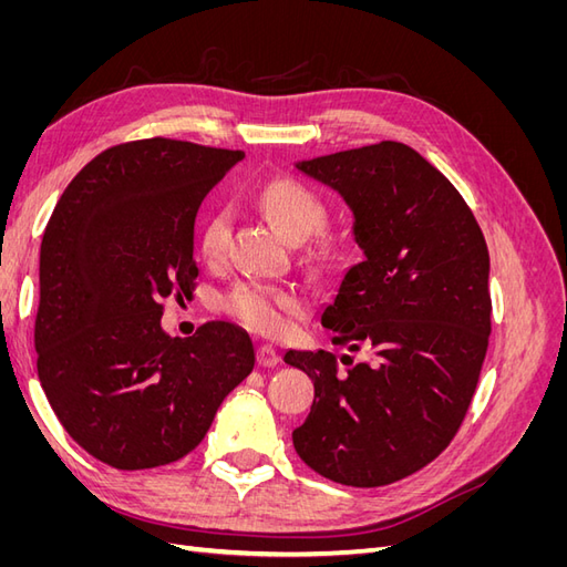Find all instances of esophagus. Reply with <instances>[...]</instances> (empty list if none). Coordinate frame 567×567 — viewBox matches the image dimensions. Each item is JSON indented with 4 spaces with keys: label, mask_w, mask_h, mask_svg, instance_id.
I'll return each mask as SVG.
<instances>
[{
    "label": "esophagus",
    "mask_w": 567,
    "mask_h": 567,
    "mask_svg": "<svg viewBox=\"0 0 567 567\" xmlns=\"http://www.w3.org/2000/svg\"><path fill=\"white\" fill-rule=\"evenodd\" d=\"M257 364L260 367H277L279 364V354L271 346H260L257 348Z\"/></svg>",
    "instance_id": "34e87169"
}]
</instances>
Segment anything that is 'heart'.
<instances>
[{"label":"heart","mask_w":567,"mask_h":567,"mask_svg":"<svg viewBox=\"0 0 567 567\" xmlns=\"http://www.w3.org/2000/svg\"><path fill=\"white\" fill-rule=\"evenodd\" d=\"M260 208L286 238L302 244L315 236L326 221L323 200L296 179H277L265 184L255 196ZM231 234V215L219 208L205 217L198 246L205 260H219L227 250ZM227 312L234 315L248 329L262 336H281L288 331L290 319L305 307V298L298 290L269 286L260 281L238 284L225 298Z\"/></svg>","instance_id":"obj_1"}]
</instances>
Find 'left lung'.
I'll return each mask as SVG.
<instances>
[{
    "label": "left lung",
    "mask_w": 567,
    "mask_h": 567,
    "mask_svg": "<svg viewBox=\"0 0 567 567\" xmlns=\"http://www.w3.org/2000/svg\"><path fill=\"white\" fill-rule=\"evenodd\" d=\"M293 165L348 205L364 255L342 274L321 326L348 350L373 352L346 373L331 352L284 354L315 383L296 452L333 483L390 485L447 447L473 400L492 329L485 236L452 182L404 144Z\"/></svg>",
    "instance_id": "8db88e82"
}]
</instances>
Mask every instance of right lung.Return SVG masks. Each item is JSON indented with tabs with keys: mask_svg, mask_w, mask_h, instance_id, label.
Instances as JSON below:
<instances>
[{
	"mask_svg": "<svg viewBox=\"0 0 567 567\" xmlns=\"http://www.w3.org/2000/svg\"><path fill=\"white\" fill-rule=\"evenodd\" d=\"M241 158L161 136L120 144L84 165L51 213L40 383L65 433L113 468H156L192 452L255 367L241 326L208 321L179 340L161 323V302L198 277L200 203Z\"/></svg>",
	"mask_w": 567,
	"mask_h": 567,
	"instance_id": "obj_1",
	"label": "right lung"
}]
</instances>
